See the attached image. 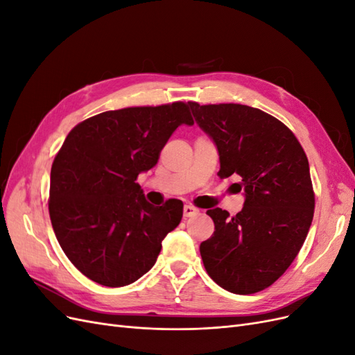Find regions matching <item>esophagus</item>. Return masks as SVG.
I'll list each match as a JSON object with an SVG mask.
<instances>
[{
	"label": "esophagus",
	"instance_id": "obj_1",
	"mask_svg": "<svg viewBox=\"0 0 355 355\" xmlns=\"http://www.w3.org/2000/svg\"><path fill=\"white\" fill-rule=\"evenodd\" d=\"M198 209L197 207H194V206H191V204H185V207H184V216L185 218H191V216H196V214H198Z\"/></svg>",
	"mask_w": 355,
	"mask_h": 355
}]
</instances>
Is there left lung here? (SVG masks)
<instances>
[{"instance_id":"obj_1","label":"left lung","mask_w":355,"mask_h":355,"mask_svg":"<svg viewBox=\"0 0 355 355\" xmlns=\"http://www.w3.org/2000/svg\"><path fill=\"white\" fill-rule=\"evenodd\" d=\"M218 148L220 178H234L244 207L234 218L214 207L211 237L200 244L211 280L250 295L280 278L302 247L314 216L308 158L295 135L272 115L239 103L188 102Z\"/></svg>"}]
</instances>
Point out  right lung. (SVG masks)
Instances as JSON below:
<instances>
[{
    "mask_svg": "<svg viewBox=\"0 0 355 355\" xmlns=\"http://www.w3.org/2000/svg\"><path fill=\"white\" fill-rule=\"evenodd\" d=\"M182 124L184 102L106 111L75 125L51 166L49 211L68 259L90 280L123 287L154 266L184 204H149L137 176L158 163Z\"/></svg>",
    "mask_w": 355,
    "mask_h": 355,
    "instance_id": "obj_1",
    "label": "right lung"
}]
</instances>
